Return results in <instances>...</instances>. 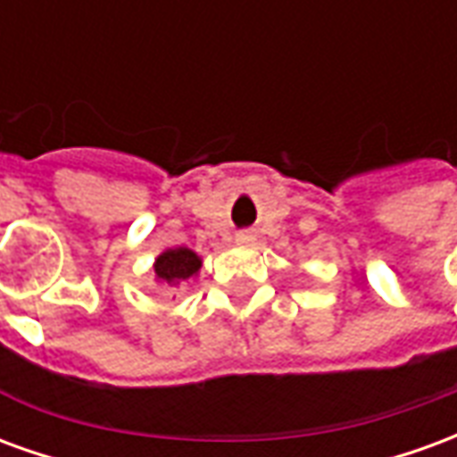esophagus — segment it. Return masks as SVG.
Returning a JSON list of instances; mask_svg holds the SVG:
<instances>
[{
  "instance_id": "obj_1",
  "label": "esophagus",
  "mask_w": 457,
  "mask_h": 457,
  "mask_svg": "<svg viewBox=\"0 0 457 457\" xmlns=\"http://www.w3.org/2000/svg\"><path fill=\"white\" fill-rule=\"evenodd\" d=\"M237 242L239 245H252V242H254V232L242 229V232H237Z\"/></svg>"
}]
</instances>
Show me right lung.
Listing matches in <instances>:
<instances>
[{
    "instance_id": "1",
    "label": "right lung",
    "mask_w": 457,
    "mask_h": 457,
    "mask_svg": "<svg viewBox=\"0 0 457 457\" xmlns=\"http://www.w3.org/2000/svg\"><path fill=\"white\" fill-rule=\"evenodd\" d=\"M203 267V259L188 247H176L161 252L154 262V274L166 287H179L183 281H190Z\"/></svg>"
}]
</instances>
